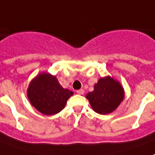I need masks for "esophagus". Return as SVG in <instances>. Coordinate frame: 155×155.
Returning a JSON list of instances; mask_svg holds the SVG:
<instances>
[{
  "label": "esophagus",
  "instance_id": "1",
  "mask_svg": "<svg viewBox=\"0 0 155 155\" xmlns=\"http://www.w3.org/2000/svg\"><path fill=\"white\" fill-rule=\"evenodd\" d=\"M76 93H77L78 94H84V89H79V90H77L76 91Z\"/></svg>",
  "mask_w": 155,
  "mask_h": 155
}]
</instances>
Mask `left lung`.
Masks as SVG:
<instances>
[{
	"instance_id": "1",
	"label": "left lung",
	"mask_w": 155,
	"mask_h": 155,
	"mask_svg": "<svg viewBox=\"0 0 155 155\" xmlns=\"http://www.w3.org/2000/svg\"><path fill=\"white\" fill-rule=\"evenodd\" d=\"M86 98L94 112L108 114L120 105L124 98V89L118 81L110 76L100 78L94 89L88 93Z\"/></svg>"
}]
</instances>
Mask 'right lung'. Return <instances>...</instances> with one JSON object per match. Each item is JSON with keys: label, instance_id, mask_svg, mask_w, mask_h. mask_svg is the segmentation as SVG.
Wrapping results in <instances>:
<instances>
[{"label": "right lung", "instance_id": "add662e5", "mask_svg": "<svg viewBox=\"0 0 155 155\" xmlns=\"http://www.w3.org/2000/svg\"><path fill=\"white\" fill-rule=\"evenodd\" d=\"M73 92L63 89L54 75L41 73L31 81L27 96L31 104L45 115H54L65 107Z\"/></svg>", "mask_w": 155, "mask_h": 155}]
</instances>
